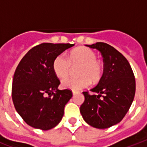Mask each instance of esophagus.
<instances>
[{
  "label": "esophagus",
  "mask_w": 147,
  "mask_h": 147,
  "mask_svg": "<svg viewBox=\"0 0 147 147\" xmlns=\"http://www.w3.org/2000/svg\"><path fill=\"white\" fill-rule=\"evenodd\" d=\"M78 93V92H76V91H72V94H73V95H75V94H76Z\"/></svg>",
  "instance_id": "1"
}]
</instances>
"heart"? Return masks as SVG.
Segmentation results:
<instances>
[{
    "instance_id": "1",
    "label": "heart",
    "mask_w": 147,
    "mask_h": 147,
    "mask_svg": "<svg viewBox=\"0 0 147 147\" xmlns=\"http://www.w3.org/2000/svg\"><path fill=\"white\" fill-rule=\"evenodd\" d=\"M96 53L87 47H79L74 49L67 58L64 54L57 55L53 60V69L59 78H64L69 74L72 65H81L78 69V78H65L62 86L65 88L79 90L87 88L91 82H98L102 77L103 65L96 59Z\"/></svg>"
}]
</instances>
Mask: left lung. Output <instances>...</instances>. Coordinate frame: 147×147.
Listing matches in <instances>:
<instances>
[{
    "mask_svg": "<svg viewBox=\"0 0 147 147\" xmlns=\"http://www.w3.org/2000/svg\"><path fill=\"white\" fill-rule=\"evenodd\" d=\"M100 51L104 72L90 94L83 92L85 101L80 107L83 119L92 127L105 129L122 121L130 109L136 92V82L127 59L114 47L105 42L87 45Z\"/></svg>",
    "mask_w": 147,
    "mask_h": 147,
    "instance_id": "obj_1",
    "label": "left lung"
}]
</instances>
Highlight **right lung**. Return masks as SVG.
Returning a JSON list of instances; mask_svg holds the SVG:
<instances>
[{"instance_id": "add662e5", "label": "right lung", "mask_w": 147, "mask_h": 147, "mask_svg": "<svg viewBox=\"0 0 147 147\" xmlns=\"http://www.w3.org/2000/svg\"><path fill=\"white\" fill-rule=\"evenodd\" d=\"M70 43L44 42L24 55L15 70L12 100L15 109L28 125L42 130L55 127L72 97L71 90H59L60 81L53 69V60Z\"/></svg>"}]
</instances>
